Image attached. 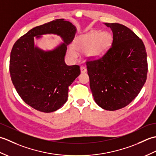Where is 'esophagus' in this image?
Segmentation results:
<instances>
[{
	"mask_svg": "<svg viewBox=\"0 0 156 156\" xmlns=\"http://www.w3.org/2000/svg\"><path fill=\"white\" fill-rule=\"evenodd\" d=\"M80 71L82 73H84L87 72V68H86L84 66H80Z\"/></svg>",
	"mask_w": 156,
	"mask_h": 156,
	"instance_id": "obj_1",
	"label": "esophagus"
}]
</instances>
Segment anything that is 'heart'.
I'll return each instance as SVG.
<instances>
[{
    "label": "heart",
    "instance_id": "1",
    "mask_svg": "<svg viewBox=\"0 0 156 156\" xmlns=\"http://www.w3.org/2000/svg\"><path fill=\"white\" fill-rule=\"evenodd\" d=\"M113 41L112 35L108 31H92L81 36L76 40L74 48L76 50L86 52L89 59H100L107 54L111 48ZM69 55L73 58L76 57L74 51L69 50Z\"/></svg>",
    "mask_w": 156,
    "mask_h": 156
}]
</instances>
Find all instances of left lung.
I'll return each mask as SVG.
<instances>
[{"mask_svg":"<svg viewBox=\"0 0 156 156\" xmlns=\"http://www.w3.org/2000/svg\"><path fill=\"white\" fill-rule=\"evenodd\" d=\"M113 41L103 57L86 62L90 87L97 104L116 111L133 101L147 79V53L144 42L126 26L104 23Z\"/></svg>","mask_w":156,"mask_h":156,"instance_id":"1","label":"left lung"}]
</instances>
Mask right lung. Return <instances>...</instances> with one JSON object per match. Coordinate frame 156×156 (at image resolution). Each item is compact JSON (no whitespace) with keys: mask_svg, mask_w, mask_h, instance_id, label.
<instances>
[{"mask_svg":"<svg viewBox=\"0 0 156 156\" xmlns=\"http://www.w3.org/2000/svg\"><path fill=\"white\" fill-rule=\"evenodd\" d=\"M76 27L64 19L37 26L13 45L9 72L12 84L23 101L37 111H57L68 100L69 87L80 74L78 65L64 62L67 45L72 42ZM47 33L60 35L65 43L54 51L44 52L34 47V37Z\"/></svg>","mask_w":156,"mask_h":156,"instance_id":"right-lung-1","label":"right lung"}]
</instances>
